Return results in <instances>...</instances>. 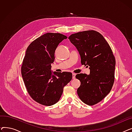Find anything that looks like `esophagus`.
Segmentation results:
<instances>
[{"label": "esophagus", "mask_w": 132, "mask_h": 132, "mask_svg": "<svg viewBox=\"0 0 132 132\" xmlns=\"http://www.w3.org/2000/svg\"><path fill=\"white\" fill-rule=\"evenodd\" d=\"M75 76H76V74L75 73H73L72 74V79H75Z\"/></svg>", "instance_id": "1"}]
</instances>
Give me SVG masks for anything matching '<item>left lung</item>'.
<instances>
[{"label":"left lung","mask_w":132,"mask_h":132,"mask_svg":"<svg viewBox=\"0 0 132 132\" xmlns=\"http://www.w3.org/2000/svg\"><path fill=\"white\" fill-rule=\"evenodd\" d=\"M68 39L78 50L82 65L90 69L89 75H76L81 82L78 95L86 104L95 105L105 97L113 85L116 60L112 50L104 37L95 30L73 34Z\"/></svg>","instance_id":"8db88e82"}]
</instances>
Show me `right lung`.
<instances>
[{
  "mask_svg": "<svg viewBox=\"0 0 132 132\" xmlns=\"http://www.w3.org/2000/svg\"><path fill=\"white\" fill-rule=\"evenodd\" d=\"M67 37L60 33H46L27 48L21 67V74L31 97L45 106L57 103L64 87L72 79L70 72H52L54 52L59 44Z\"/></svg>",
  "mask_w": 132,
  "mask_h": 132,
  "instance_id": "obj_1",
  "label": "right lung"
}]
</instances>
